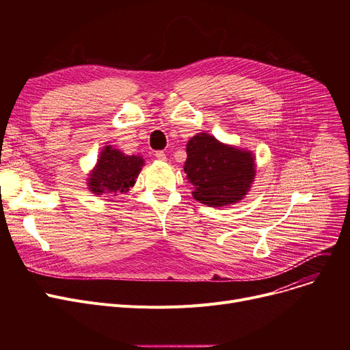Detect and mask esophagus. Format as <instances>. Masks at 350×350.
Returning a JSON list of instances; mask_svg holds the SVG:
<instances>
[{
  "instance_id": "esophagus-1",
  "label": "esophagus",
  "mask_w": 350,
  "mask_h": 350,
  "mask_svg": "<svg viewBox=\"0 0 350 350\" xmlns=\"http://www.w3.org/2000/svg\"><path fill=\"white\" fill-rule=\"evenodd\" d=\"M154 156H156V159H159V160H165V154H164V152H161V150H157V152L154 153Z\"/></svg>"
}]
</instances>
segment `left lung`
Listing matches in <instances>:
<instances>
[{"label":"left lung","instance_id":"8db88e82","mask_svg":"<svg viewBox=\"0 0 350 350\" xmlns=\"http://www.w3.org/2000/svg\"><path fill=\"white\" fill-rule=\"evenodd\" d=\"M250 152L224 146L215 137L201 133L187 143L185 173L193 185V197L210 207L240 201L255 176Z\"/></svg>","mask_w":350,"mask_h":350}]
</instances>
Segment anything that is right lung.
Here are the masks:
<instances>
[{
  "label": "right lung",
  "instance_id": "1",
  "mask_svg": "<svg viewBox=\"0 0 350 350\" xmlns=\"http://www.w3.org/2000/svg\"><path fill=\"white\" fill-rule=\"evenodd\" d=\"M143 164L140 156H124V153L106 146L96 169L90 173L89 189L95 194L124 193L135 185Z\"/></svg>",
  "mask_w": 350,
  "mask_h": 350
}]
</instances>
